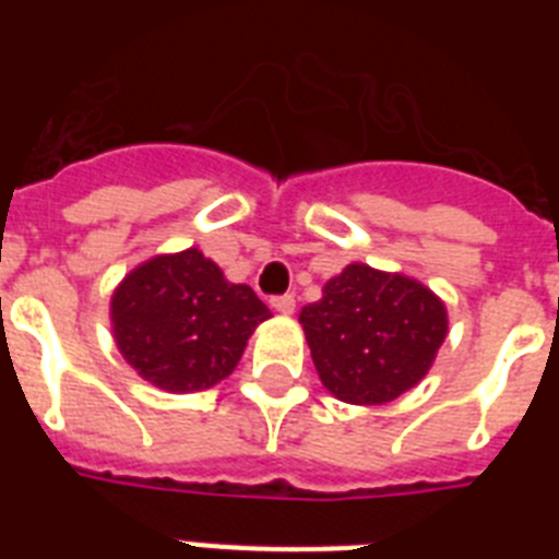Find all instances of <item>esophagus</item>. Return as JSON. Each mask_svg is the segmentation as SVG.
Returning <instances> with one entry per match:
<instances>
[{"label": "esophagus", "mask_w": 559, "mask_h": 559, "mask_svg": "<svg viewBox=\"0 0 559 559\" xmlns=\"http://www.w3.org/2000/svg\"><path fill=\"white\" fill-rule=\"evenodd\" d=\"M270 305H272V310H275V313L289 316L293 310H296V298H293V296H275Z\"/></svg>", "instance_id": "34e87169"}]
</instances>
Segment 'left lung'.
Segmentation results:
<instances>
[{
	"instance_id": "1",
	"label": "left lung",
	"mask_w": 559,
	"mask_h": 559,
	"mask_svg": "<svg viewBox=\"0 0 559 559\" xmlns=\"http://www.w3.org/2000/svg\"><path fill=\"white\" fill-rule=\"evenodd\" d=\"M298 324L324 389L354 406H382L415 389L450 331L447 305L426 284L368 263L333 275Z\"/></svg>"
}]
</instances>
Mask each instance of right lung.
I'll use <instances>...</instances> for the list:
<instances>
[{
	"label": "right lung",
	"mask_w": 559,
	"mask_h": 559,
	"mask_svg": "<svg viewBox=\"0 0 559 559\" xmlns=\"http://www.w3.org/2000/svg\"><path fill=\"white\" fill-rule=\"evenodd\" d=\"M270 316L249 284H231L193 246L147 258L109 298L112 340L127 366L170 394L226 380Z\"/></svg>",
	"instance_id": "obj_1"
}]
</instances>
